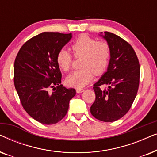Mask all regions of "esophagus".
Returning <instances> with one entry per match:
<instances>
[{
  "instance_id": "1",
  "label": "esophagus",
  "mask_w": 157,
  "mask_h": 157,
  "mask_svg": "<svg viewBox=\"0 0 157 157\" xmlns=\"http://www.w3.org/2000/svg\"><path fill=\"white\" fill-rule=\"evenodd\" d=\"M84 91V89H76V92L78 94H80V93H82V92Z\"/></svg>"
}]
</instances>
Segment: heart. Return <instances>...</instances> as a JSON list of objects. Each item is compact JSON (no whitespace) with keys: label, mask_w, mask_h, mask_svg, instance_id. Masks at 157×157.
<instances>
[{"label":"heart","mask_w":157,"mask_h":157,"mask_svg":"<svg viewBox=\"0 0 157 157\" xmlns=\"http://www.w3.org/2000/svg\"><path fill=\"white\" fill-rule=\"evenodd\" d=\"M74 56H82L81 67L74 71L66 78L67 85L77 89L85 86L93 78L94 73L100 75L108 67L111 49L106 41H97L94 38L83 34L78 36L71 46ZM72 55L62 48L57 53L56 62L62 70L68 71L72 63Z\"/></svg>","instance_id":"b5f03b06"}]
</instances>
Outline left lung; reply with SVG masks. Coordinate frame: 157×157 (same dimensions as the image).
I'll return each mask as SVG.
<instances>
[{"label":"left lung","mask_w":157,"mask_h":157,"mask_svg":"<svg viewBox=\"0 0 157 157\" xmlns=\"http://www.w3.org/2000/svg\"><path fill=\"white\" fill-rule=\"evenodd\" d=\"M101 33L100 36L110 46L111 58L107 71L94 84L96 99L90 111L98 120L112 122L128 112L136 98L140 66L134 48L128 42L110 32Z\"/></svg>","instance_id":"left-lung-1"}]
</instances>
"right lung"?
Returning <instances> with one entry per match:
<instances>
[{"instance_id":"1","label":"right lung","mask_w":157,"mask_h":157,"mask_svg":"<svg viewBox=\"0 0 157 157\" xmlns=\"http://www.w3.org/2000/svg\"><path fill=\"white\" fill-rule=\"evenodd\" d=\"M71 38V33L44 32L25 42L15 60L14 85L21 104L41 124L61 121L76 95L74 89L61 84V73L56 62L58 52Z\"/></svg>"}]
</instances>
